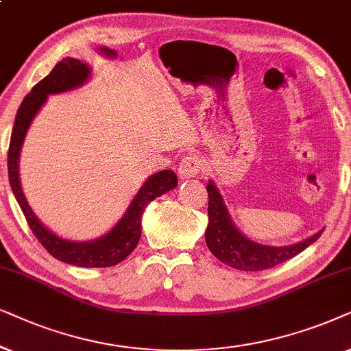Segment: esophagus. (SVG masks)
I'll return each mask as SVG.
<instances>
[{
	"mask_svg": "<svg viewBox=\"0 0 351 351\" xmlns=\"http://www.w3.org/2000/svg\"><path fill=\"white\" fill-rule=\"evenodd\" d=\"M200 168H202V162H200V158L197 156L189 154V156H186L183 160L180 162L178 175L181 176V180L193 178V176H195L200 171Z\"/></svg>",
	"mask_w": 351,
	"mask_h": 351,
	"instance_id": "esophagus-1",
	"label": "esophagus"
}]
</instances>
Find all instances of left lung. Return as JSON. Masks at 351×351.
<instances>
[{"label": "left lung", "instance_id": "obj_1", "mask_svg": "<svg viewBox=\"0 0 351 351\" xmlns=\"http://www.w3.org/2000/svg\"><path fill=\"white\" fill-rule=\"evenodd\" d=\"M208 193V226L205 231V242L208 250L224 265L241 271H263L281 265L295 256L317 241L321 231L308 239L293 245L273 247L258 244L237 230L226 204L212 180L207 184Z\"/></svg>", "mask_w": 351, "mask_h": 351}]
</instances>
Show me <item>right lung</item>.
<instances>
[{
    "label": "right lung",
    "mask_w": 351,
    "mask_h": 351,
    "mask_svg": "<svg viewBox=\"0 0 351 351\" xmlns=\"http://www.w3.org/2000/svg\"><path fill=\"white\" fill-rule=\"evenodd\" d=\"M90 75L91 67L86 62L75 58H65L56 64L48 77L36 83L29 95L23 97L17 110L16 121H14L11 143H9L8 173L12 193L25 215L30 230L54 258L69 265L82 266V268H107V266L120 263L134 250L139 237H141V217L144 210L154 199L176 188L178 184L176 173L162 170L149 176L130 202L128 208L121 215V218L107 234L97 237V239L82 242L64 239L40 221L23 195L21 178H19V158H21L23 139H25V134L41 106L45 104L49 95L72 91L75 88L85 85L90 80Z\"/></svg>",
    "instance_id": "1"
}]
</instances>
